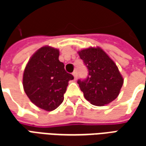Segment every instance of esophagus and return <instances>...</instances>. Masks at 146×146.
<instances>
[{
    "mask_svg": "<svg viewBox=\"0 0 146 146\" xmlns=\"http://www.w3.org/2000/svg\"><path fill=\"white\" fill-rule=\"evenodd\" d=\"M73 76H74V80H76V78H77V72H76V71H74L73 73Z\"/></svg>",
    "mask_w": 146,
    "mask_h": 146,
    "instance_id": "1",
    "label": "esophagus"
}]
</instances>
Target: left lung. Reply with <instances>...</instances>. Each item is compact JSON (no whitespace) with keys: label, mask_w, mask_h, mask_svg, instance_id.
<instances>
[{"label":"left lung","mask_w":146,"mask_h":146,"mask_svg":"<svg viewBox=\"0 0 146 146\" xmlns=\"http://www.w3.org/2000/svg\"><path fill=\"white\" fill-rule=\"evenodd\" d=\"M78 54L88 70L85 80H77L84 98L98 106L115 100L123 84L115 62L100 48L84 49Z\"/></svg>","instance_id":"1"}]
</instances>
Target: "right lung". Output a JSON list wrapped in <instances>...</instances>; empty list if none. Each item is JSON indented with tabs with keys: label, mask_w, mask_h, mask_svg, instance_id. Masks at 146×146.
<instances>
[{
	"label": "right lung",
	"mask_w": 146,
	"mask_h": 146,
	"mask_svg": "<svg viewBox=\"0 0 146 146\" xmlns=\"http://www.w3.org/2000/svg\"><path fill=\"white\" fill-rule=\"evenodd\" d=\"M58 56L56 48L42 47L30 58L24 70V91L33 104L46 111H52L62 104L68 83L73 80Z\"/></svg>",
	"instance_id": "obj_1"
}]
</instances>
